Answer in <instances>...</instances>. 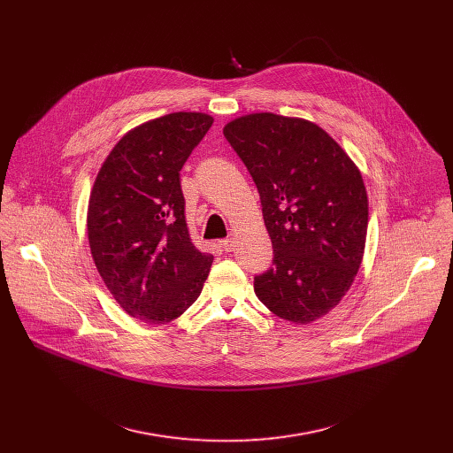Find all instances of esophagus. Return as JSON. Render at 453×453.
Returning a JSON list of instances; mask_svg holds the SVG:
<instances>
[{"mask_svg": "<svg viewBox=\"0 0 453 453\" xmlns=\"http://www.w3.org/2000/svg\"><path fill=\"white\" fill-rule=\"evenodd\" d=\"M226 252H231L233 250V238H224V240H220V243H219Z\"/></svg>", "mask_w": 453, "mask_h": 453, "instance_id": "obj_1", "label": "esophagus"}]
</instances>
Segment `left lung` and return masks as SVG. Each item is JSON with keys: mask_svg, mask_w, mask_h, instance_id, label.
<instances>
[{"mask_svg": "<svg viewBox=\"0 0 453 453\" xmlns=\"http://www.w3.org/2000/svg\"><path fill=\"white\" fill-rule=\"evenodd\" d=\"M224 136L260 191L274 260L254 292L278 317L308 325L346 296L367 234L362 173L317 123L274 112L231 119Z\"/></svg>", "mask_w": 453, "mask_h": 453, "instance_id": "8db88e82", "label": "left lung"}]
</instances>
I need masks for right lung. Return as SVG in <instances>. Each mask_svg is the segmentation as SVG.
<instances>
[{"label":"right lung","mask_w":453,"mask_h":453,"mask_svg":"<svg viewBox=\"0 0 453 453\" xmlns=\"http://www.w3.org/2000/svg\"><path fill=\"white\" fill-rule=\"evenodd\" d=\"M206 112H172L131 128L109 152L88 204L96 271L116 303L166 325L203 292L213 256L193 245L179 172L210 131Z\"/></svg>","instance_id":"add662e5"}]
</instances>
